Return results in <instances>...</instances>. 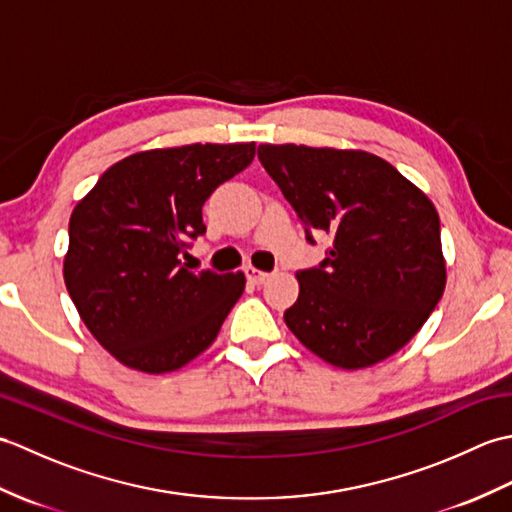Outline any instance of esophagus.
Returning a JSON list of instances; mask_svg holds the SVG:
<instances>
[{"label": "esophagus", "instance_id": "esophagus-1", "mask_svg": "<svg viewBox=\"0 0 512 512\" xmlns=\"http://www.w3.org/2000/svg\"><path fill=\"white\" fill-rule=\"evenodd\" d=\"M244 273H246L248 284H253V286H262L264 281L270 277L268 273H264V270H259V268H255V266H246Z\"/></svg>", "mask_w": 512, "mask_h": 512}]
</instances>
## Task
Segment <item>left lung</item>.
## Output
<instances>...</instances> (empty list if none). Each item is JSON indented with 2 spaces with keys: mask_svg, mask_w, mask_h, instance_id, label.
<instances>
[{
  "mask_svg": "<svg viewBox=\"0 0 512 512\" xmlns=\"http://www.w3.org/2000/svg\"><path fill=\"white\" fill-rule=\"evenodd\" d=\"M257 156L306 237L334 242L297 273L284 321L325 363L365 369L405 347L447 286L436 206L387 160L361 149L259 145Z\"/></svg>",
  "mask_w": 512,
  "mask_h": 512,
  "instance_id": "8db88e82",
  "label": "left lung"
}]
</instances>
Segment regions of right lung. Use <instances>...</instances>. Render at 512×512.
<instances>
[{"label": "right lung", "instance_id": "right-lung-1", "mask_svg": "<svg viewBox=\"0 0 512 512\" xmlns=\"http://www.w3.org/2000/svg\"><path fill=\"white\" fill-rule=\"evenodd\" d=\"M255 143L138 151L74 206L63 279L85 328L118 363L165 374L200 356L242 297L244 273L180 262L206 231V198L246 169Z\"/></svg>", "mask_w": 512, "mask_h": 512}]
</instances>
